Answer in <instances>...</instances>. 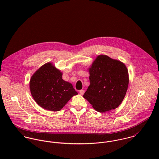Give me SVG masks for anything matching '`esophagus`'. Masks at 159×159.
I'll return each mask as SVG.
<instances>
[{
    "label": "esophagus",
    "mask_w": 159,
    "mask_h": 159,
    "mask_svg": "<svg viewBox=\"0 0 159 159\" xmlns=\"http://www.w3.org/2000/svg\"><path fill=\"white\" fill-rule=\"evenodd\" d=\"M84 90H83V89H82V90H80V93L81 94V95H83L84 94Z\"/></svg>",
    "instance_id": "34e87169"
}]
</instances>
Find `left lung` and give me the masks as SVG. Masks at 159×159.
Masks as SVG:
<instances>
[{
	"label": "left lung",
	"mask_w": 159,
	"mask_h": 159,
	"mask_svg": "<svg viewBox=\"0 0 159 159\" xmlns=\"http://www.w3.org/2000/svg\"><path fill=\"white\" fill-rule=\"evenodd\" d=\"M90 85L83 95L98 112L117 108L127 91L129 76L125 65L107 55H98L88 68Z\"/></svg>",
	"instance_id": "left-lung-1"
}]
</instances>
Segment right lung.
Instances as JSON below:
<instances>
[{
  "instance_id": "1",
  "label": "right lung",
  "mask_w": 159,
  "mask_h": 159,
  "mask_svg": "<svg viewBox=\"0 0 159 159\" xmlns=\"http://www.w3.org/2000/svg\"><path fill=\"white\" fill-rule=\"evenodd\" d=\"M31 95L35 102L49 111H60L78 94L71 83L62 79V73L51 62L46 63L31 76Z\"/></svg>"
}]
</instances>
